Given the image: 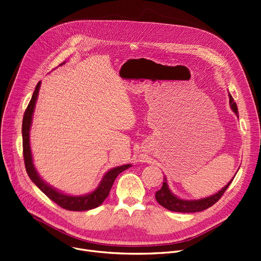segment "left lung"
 Masks as SVG:
<instances>
[{
  "instance_id": "1",
  "label": "left lung",
  "mask_w": 261,
  "mask_h": 261,
  "mask_svg": "<svg viewBox=\"0 0 261 261\" xmlns=\"http://www.w3.org/2000/svg\"><path fill=\"white\" fill-rule=\"evenodd\" d=\"M229 98H230V107L233 110V112L236 114V116L238 117L237 106L234 102V99L231 96V94H229ZM232 181H233V178L222 190H219L217 193H215L211 196L200 198V199L188 200V199H183V198H179V197L175 196L170 191L168 184L166 182V178H165L162 188L155 192V199L160 205L170 211H173V212H183V213L199 212V211L206 210V209L210 208L211 206H213L217 202V200L223 196V194L225 193L227 188L230 186Z\"/></svg>"
}]
</instances>
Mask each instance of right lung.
<instances>
[{"label":"right lung","mask_w":261,"mask_h":261,"mask_svg":"<svg viewBox=\"0 0 261 261\" xmlns=\"http://www.w3.org/2000/svg\"><path fill=\"white\" fill-rule=\"evenodd\" d=\"M64 64L65 63H63L62 65H64ZM39 88H41V82H39L35 87V91L33 92L32 98L25 111L24 118H23V125H22L23 153H24L26 171H27L31 181L59 207H62L66 210H70V211H86V210L94 209V208L101 205L103 203V200L108 197L117 175L119 173H121L122 171H124L125 169L129 168L132 166V164L118 166V167H115V168L109 170L103 175L101 182H100L98 187L93 192L86 194V195L76 196V195L65 194L63 192H59L52 186L48 185L44 181V179L39 176V174L37 173V171L34 167L31 148H30V140H29V132H30L31 123H32V116H33L34 108H35V102L37 100Z\"/></svg>","instance_id":"right-lung-1"}]
</instances>
